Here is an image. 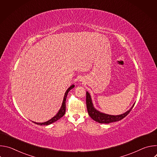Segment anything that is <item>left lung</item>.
Returning a JSON list of instances; mask_svg holds the SVG:
<instances>
[{
    "label": "left lung",
    "instance_id": "obj_1",
    "mask_svg": "<svg viewBox=\"0 0 157 157\" xmlns=\"http://www.w3.org/2000/svg\"><path fill=\"white\" fill-rule=\"evenodd\" d=\"M134 104H135V103L133 104L132 107L128 110H127L126 113L118 115V116H112V115L106 114L101 113V112L96 110L94 107L91 96L88 92H86V106H87L88 114L89 116H90L94 121L100 124H109L110 122H117L122 120L129 114L132 109L134 106Z\"/></svg>",
    "mask_w": 157,
    "mask_h": 157
}]
</instances>
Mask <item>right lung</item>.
<instances>
[{"mask_svg": "<svg viewBox=\"0 0 157 157\" xmlns=\"http://www.w3.org/2000/svg\"><path fill=\"white\" fill-rule=\"evenodd\" d=\"M75 87V85H71L68 89H67V91H66L65 94H64V98H63V103H62V105H61V107L60 108V109L59 110L58 113H57V114L54 116L53 118H52L50 120L45 122H43V123H36V122H33V123L36 124H38V125H49V124H51L55 122H56V121H58V119H59L60 118H61L65 114V112H66V98H67V95H68V92L71 90V89H72L73 87Z\"/></svg>", "mask_w": 157, "mask_h": 157, "instance_id": "obj_1", "label": "right lung"}]
</instances>
